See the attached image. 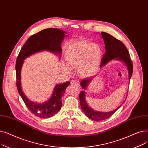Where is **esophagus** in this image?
I'll return each mask as SVG.
<instances>
[{
  "mask_svg": "<svg viewBox=\"0 0 148 148\" xmlns=\"http://www.w3.org/2000/svg\"><path fill=\"white\" fill-rule=\"evenodd\" d=\"M71 83V84H73V85H75V86H79V84H80L78 80H72Z\"/></svg>",
  "mask_w": 148,
  "mask_h": 148,
  "instance_id": "34e87169",
  "label": "esophagus"
}]
</instances>
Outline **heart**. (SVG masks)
Instances as JSON below:
<instances>
[{
  "label": "heart",
  "instance_id": "heart-1",
  "mask_svg": "<svg viewBox=\"0 0 148 148\" xmlns=\"http://www.w3.org/2000/svg\"><path fill=\"white\" fill-rule=\"evenodd\" d=\"M102 55V49L99 45L85 40L75 41L66 49L65 58L67 65H64V70L71 74L72 69L79 68L81 75L90 77L97 71Z\"/></svg>",
  "mask_w": 148,
  "mask_h": 148
}]
</instances>
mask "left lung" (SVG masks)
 <instances>
[{
	"label": "left lung",
	"instance_id": "obj_1",
	"mask_svg": "<svg viewBox=\"0 0 148 148\" xmlns=\"http://www.w3.org/2000/svg\"><path fill=\"white\" fill-rule=\"evenodd\" d=\"M101 36L103 38L104 44L106 52L104 54V56L101 61L100 67L101 68L105 65L108 62L113 59L119 60L123 62L125 64L128 68L129 80H130L131 77L133 74V63L130 57L129 52L125 47L120 40L115 38L111 35L106 32H101ZM93 79V77H90L88 78H85L82 80L80 83L81 86L83 89H86L88 85L90 83L91 80ZM86 92L84 90L82 91L79 95V99L80 102V106L82 109L89 119L95 121H101L110 118L116 111H117L120 107L125 102V100L117 108L110 112H101L95 111L90 108L88 104L85 96H86Z\"/></svg>",
	"mask_w": 148,
	"mask_h": 148
}]
</instances>
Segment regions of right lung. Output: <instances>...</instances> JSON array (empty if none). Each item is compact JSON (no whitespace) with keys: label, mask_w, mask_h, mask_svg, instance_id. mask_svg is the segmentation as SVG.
I'll use <instances>...</instances> for the list:
<instances>
[{"label":"right lung","mask_w":148,"mask_h":148,"mask_svg":"<svg viewBox=\"0 0 148 148\" xmlns=\"http://www.w3.org/2000/svg\"><path fill=\"white\" fill-rule=\"evenodd\" d=\"M64 30L49 28L44 29L28 38L21 48L15 65L17 77V88L18 92L28 109L34 115L40 118L46 119L56 114L62 107V97L70 82L58 84L54 87L51 97L44 103H36L31 101L23 92L21 83V70L24 60L35 53L41 51H49L59 54L60 57L62 49L61 43L65 34Z\"/></svg>","instance_id":"add662e5"}]
</instances>
